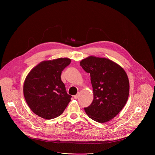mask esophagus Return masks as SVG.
Masks as SVG:
<instances>
[{"label":"esophagus","instance_id":"esophagus-1","mask_svg":"<svg viewBox=\"0 0 155 155\" xmlns=\"http://www.w3.org/2000/svg\"><path fill=\"white\" fill-rule=\"evenodd\" d=\"M79 96H80V93H77L76 95H75V96H74V99H77L79 97Z\"/></svg>","mask_w":155,"mask_h":155}]
</instances>
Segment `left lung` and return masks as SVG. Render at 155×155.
I'll return each mask as SVG.
<instances>
[{"mask_svg": "<svg viewBox=\"0 0 155 155\" xmlns=\"http://www.w3.org/2000/svg\"><path fill=\"white\" fill-rule=\"evenodd\" d=\"M90 74L94 99L84 108L90 118L105 123L115 117L126 105L129 82L125 71L116 62L105 58L89 56L80 62Z\"/></svg>", "mask_w": 155, "mask_h": 155, "instance_id": "8db88e82", "label": "left lung"}]
</instances>
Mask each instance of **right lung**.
Here are the masks:
<instances>
[{
  "label": "right lung",
  "instance_id": "1",
  "mask_svg": "<svg viewBox=\"0 0 155 155\" xmlns=\"http://www.w3.org/2000/svg\"><path fill=\"white\" fill-rule=\"evenodd\" d=\"M71 59L44 61L28 74L23 86L25 100L32 111L46 120L60 116L71 101L61 80L62 71L70 64Z\"/></svg>",
  "mask_w": 155,
  "mask_h": 155
}]
</instances>
